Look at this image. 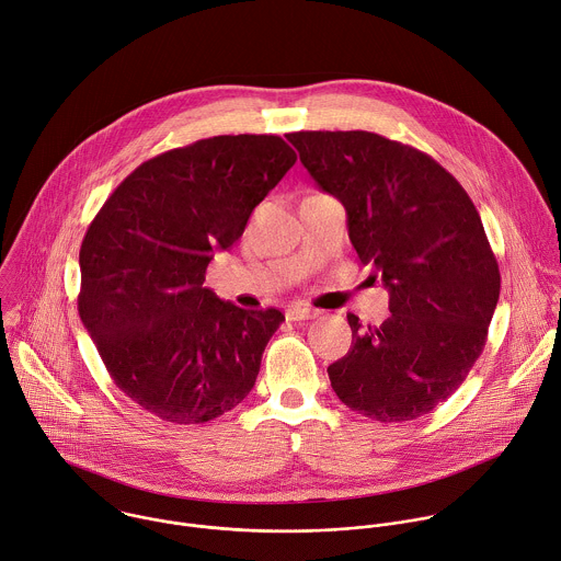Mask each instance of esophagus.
<instances>
[{
	"mask_svg": "<svg viewBox=\"0 0 561 561\" xmlns=\"http://www.w3.org/2000/svg\"><path fill=\"white\" fill-rule=\"evenodd\" d=\"M314 317H319V310L306 308V306H293L286 310L288 321H306V319H314Z\"/></svg>",
	"mask_w": 561,
	"mask_h": 561,
	"instance_id": "1",
	"label": "esophagus"
}]
</instances>
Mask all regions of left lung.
<instances>
[{
	"mask_svg": "<svg viewBox=\"0 0 561 561\" xmlns=\"http://www.w3.org/2000/svg\"><path fill=\"white\" fill-rule=\"evenodd\" d=\"M301 164L347 214L350 242L390 293L381 325L347 314L352 345L328 367L350 410L381 423L430 414L482 354L500 271L480 214L432 156L371 131H295Z\"/></svg>",
	"mask_w": 561,
	"mask_h": 561,
	"instance_id": "left-lung-1",
	"label": "left lung"
}]
</instances>
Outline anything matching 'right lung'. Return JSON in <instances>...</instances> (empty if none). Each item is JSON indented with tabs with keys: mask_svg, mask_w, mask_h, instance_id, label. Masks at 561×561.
<instances>
[{
	"mask_svg": "<svg viewBox=\"0 0 561 561\" xmlns=\"http://www.w3.org/2000/svg\"><path fill=\"white\" fill-rule=\"evenodd\" d=\"M295 160L273 134L196 140L136 167L92 220L79 314L112 381L140 410L198 425L253 390L284 314L222 301L205 273Z\"/></svg>",
	"mask_w": 561,
	"mask_h": 561,
	"instance_id": "right-lung-1",
	"label": "right lung"
}]
</instances>
